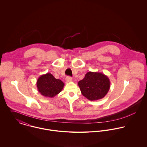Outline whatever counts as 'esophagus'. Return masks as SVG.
<instances>
[{
  "label": "esophagus",
  "instance_id": "1",
  "mask_svg": "<svg viewBox=\"0 0 147 147\" xmlns=\"http://www.w3.org/2000/svg\"><path fill=\"white\" fill-rule=\"evenodd\" d=\"M72 79L71 77H69V76H67L65 78V81L67 82V83H69L71 82H72Z\"/></svg>",
  "mask_w": 147,
  "mask_h": 147
}]
</instances>
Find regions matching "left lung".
I'll return each mask as SVG.
<instances>
[{
  "instance_id": "left-lung-1",
  "label": "left lung",
  "mask_w": 147,
  "mask_h": 147,
  "mask_svg": "<svg viewBox=\"0 0 147 147\" xmlns=\"http://www.w3.org/2000/svg\"><path fill=\"white\" fill-rule=\"evenodd\" d=\"M78 85L82 94L90 101L104 98L110 88L109 78L104 74L97 72H87Z\"/></svg>"
}]
</instances>
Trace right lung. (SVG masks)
<instances>
[{"label": "right lung", "instance_id": "obj_1", "mask_svg": "<svg viewBox=\"0 0 147 147\" xmlns=\"http://www.w3.org/2000/svg\"><path fill=\"white\" fill-rule=\"evenodd\" d=\"M64 84L59 79H55L50 73L42 75L37 81L38 92L46 97H54L63 89Z\"/></svg>", "mask_w": 147, "mask_h": 147}]
</instances>
